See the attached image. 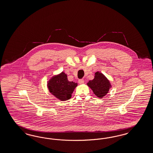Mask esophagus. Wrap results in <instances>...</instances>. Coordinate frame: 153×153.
Listing matches in <instances>:
<instances>
[{
	"instance_id": "1",
	"label": "esophagus",
	"mask_w": 153,
	"mask_h": 153,
	"mask_svg": "<svg viewBox=\"0 0 153 153\" xmlns=\"http://www.w3.org/2000/svg\"><path fill=\"white\" fill-rule=\"evenodd\" d=\"M79 84H83L84 82V79H79Z\"/></svg>"
}]
</instances>
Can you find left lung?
Masks as SVG:
<instances>
[{
    "instance_id": "obj_1",
    "label": "left lung",
    "mask_w": 153,
    "mask_h": 153,
    "mask_svg": "<svg viewBox=\"0 0 153 153\" xmlns=\"http://www.w3.org/2000/svg\"><path fill=\"white\" fill-rule=\"evenodd\" d=\"M96 96L99 98H102L109 92L110 82L104 74L97 72L95 74L94 79L90 80L87 84Z\"/></svg>"
}]
</instances>
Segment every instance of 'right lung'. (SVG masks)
<instances>
[{"instance_id":"right-lung-1","label":"right lung","mask_w":153,"mask_h":153,"mask_svg":"<svg viewBox=\"0 0 153 153\" xmlns=\"http://www.w3.org/2000/svg\"><path fill=\"white\" fill-rule=\"evenodd\" d=\"M77 86V83L68 80L67 76L64 72L53 77L48 83L49 92L61 101H66L71 98Z\"/></svg>"}]
</instances>
